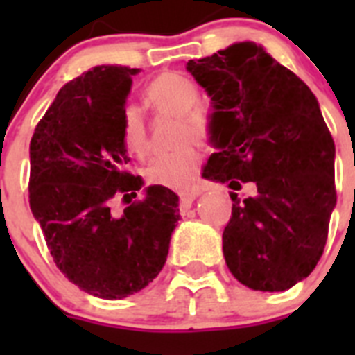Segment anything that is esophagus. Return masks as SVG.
Returning a JSON list of instances; mask_svg holds the SVG:
<instances>
[{"label": "esophagus", "instance_id": "1", "mask_svg": "<svg viewBox=\"0 0 355 355\" xmlns=\"http://www.w3.org/2000/svg\"><path fill=\"white\" fill-rule=\"evenodd\" d=\"M196 197H197L196 192L183 193V196H181V208H183V209L190 208V206L193 205V200H196Z\"/></svg>", "mask_w": 355, "mask_h": 355}]
</instances>
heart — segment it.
Instances as JSON below:
<instances>
[{
	"label": "heart",
	"instance_id": "obj_1",
	"mask_svg": "<svg viewBox=\"0 0 355 355\" xmlns=\"http://www.w3.org/2000/svg\"><path fill=\"white\" fill-rule=\"evenodd\" d=\"M200 90L196 81L178 74L165 72L147 87L146 99L150 106L163 114L180 115L178 140H208L213 131L211 112L196 106ZM121 139L128 155L142 158L147 153V133L142 114L137 106H126L121 119ZM199 153L192 144H183L172 153L158 155L147 163L144 178L149 184L168 188L174 192L190 190L199 168Z\"/></svg>",
	"mask_w": 355,
	"mask_h": 355
}]
</instances>
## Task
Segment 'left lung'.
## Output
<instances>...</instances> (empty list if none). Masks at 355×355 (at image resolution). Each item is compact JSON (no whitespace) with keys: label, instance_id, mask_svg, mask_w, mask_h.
<instances>
[{"label":"left lung","instance_id":"left-lung-1","mask_svg":"<svg viewBox=\"0 0 355 355\" xmlns=\"http://www.w3.org/2000/svg\"><path fill=\"white\" fill-rule=\"evenodd\" d=\"M187 71L211 97L208 158L202 178L256 183L222 234L227 268L250 290L284 291L315 270L336 206L334 140L315 94L259 44L236 42Z\"/></svg>","mask_w":355,"mask_h":355}]
</instances>
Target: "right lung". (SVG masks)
<instances>
[{
    "label": "right lung",
    "instance_id": "right-lung-1",
    "mask_svg": "<svg viewBox=\"0 0 355 355\" xmlns=\"http://www.w3.org/2000/svg\"><path fill=\"white\" fill-rule=\"evenodd\" d=\"M140 69L97 65L65 83L30 142V208L62 274L114 300L144 290L167 261L180 197L147 187L122 215L115 196L137 197L142 180L124 171L121 119Z\"/></svg>",
    "mask_w": 355,
    "mask_h": 355
}]
</instances>
